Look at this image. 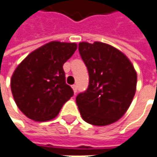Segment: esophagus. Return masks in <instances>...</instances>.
Listing matches in <instances>:
<instances>
[{"instance_id":"esophagus-1","label":"esophagus","mask_w":157,"mask_h":157,"mask_svg":"<svg viewBox=\"0 0 157 157\" xmlns=\"http://www.w3.org/2000/svg\"><path fill=\"white\" fill-rule=\"evenodd\" d=\"M72 89H73V91H74V93H76V92H77V90H78V88H77V85H76V84H74V85H72Z\"/></svg>"}]
</instances>
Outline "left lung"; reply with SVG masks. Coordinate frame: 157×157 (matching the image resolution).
Listing matches in <instances>:
<instances>
[{
	"label": "left lung",
	"instance_id": "8db88e82",
	"mask_svg": "<svg viewBox=\"0 0 157 157\" xmlns=\"http://www.w3.org/2000/svg\"><path fill=\"white\" fill-rule=\"evenodd\" d=\"M78 51L89 71V87L76 102L82 119L96 126L109 125L121 118L134 97L136 71L117 48L101 42H81Z\"/></svg>",
	"mask_w": 157,
	"mask_h": 157
}]
</instances>
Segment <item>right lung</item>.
Listing matches in <instances>:
<instances>
[{
    "label": "right lung",
    "mask_w": 157,
    "mask_h": 157,
    "mask_svg": "<svg viewBox=\"0 0 157 157\" xmlns=\"http://www.w3.org/2000/svg\"><path fill=\"white\" fill-rule=\"evenodd\" d=\"M77 46L76 43H47L16 67L11 90L16 105L25 116L36 121L52 120L73 96V90L66 83L63 65Z\"/></svg>",
    "instance_id": "add662e5"
}]
</instances>
